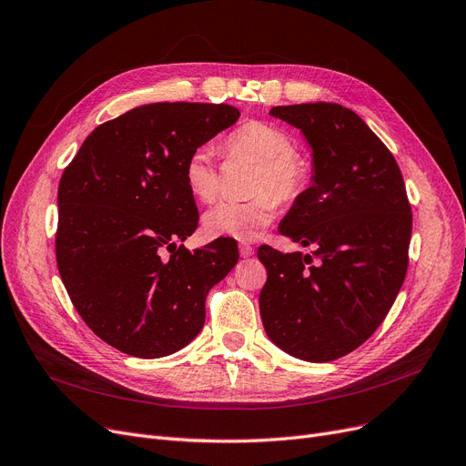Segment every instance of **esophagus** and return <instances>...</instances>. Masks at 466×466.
I'll use <instances>...</instances> for the list:
<instances>
[{
  "mask_svg": "<svg viewBox=\"0 0 466 466\" xmlns=\"http://www.w3.org/2000/svg\"><path fill=\"white\" fill-rule=\"evenodd\" d=\"M238 252L243 258H252L254 256V248L250 245H238Z\"/></svg>",
  "mask_w": 466,
  "mask_h": 466,
  "instance_id": "obj_1",
  "label": "esophagus"
}]
</instances>
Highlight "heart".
Returning a JSON list of instances; mask_svg holds the SVG:
<instances>
[{
  "label": "heart",
  "instance_id": "heart-1",
  "mask_svg": "<svg viewBox=\"0 0 466 466\" xmlns=\"http://www.w3.org/2000/svg\"><path fill=\"white\" fill-rule=\"evenodd\" d=\"M229 155H245L259 162L250 200H219L202 216L210 237L254 240L262 235L275 216V199L294 200L306 187L309 170L306 160L294 153L292 137L285 129L266 122H247L228 139ZM185 185L198 200L210 202L219 191V174L214 151L197 147L185 160Z\"/></svg>",
  "mask_w": 466,
  "mask_h": 466
}]
</instances>
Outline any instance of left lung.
Returning <instances> with one entry per match:
<instances>
[{
    "mask_svg": "<svg viewBox=\"0 0 466 466\" xmlns=\"http://www.w3.org/2000/svg\"><path fill=\"white\" fill-rule=\"evenodd\" d=\"M311 148V185L279 233L311 247L283 254L259 247L268 269L259 315L289 356L327 363L361 346L403 285L411 207L398 164L353 110L339 103L273 106Z\"/></svg>",
    "mask_w": 466,
    "mask_h": 466,
    "instance_id": "obj_1",
    "label": "left lung"
}]
</instances>
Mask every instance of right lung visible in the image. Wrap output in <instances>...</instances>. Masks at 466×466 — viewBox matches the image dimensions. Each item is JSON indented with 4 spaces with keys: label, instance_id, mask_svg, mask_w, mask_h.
Segmentation results:
<instances>
[{
    "label": "right lung",
    "instance_id": "obj_1",
    "mask_svg": "<svg viewBox=\"0 0 466 466\" xmlns=\"http://www.w3.org/2000/svg\"><path fill=\"white\" fill-rule=\"evenodd\" d=\"M238 116L223 103L136 106L93 129L61 177L63 285L86 325L127 356L157 360L187 346L210 289L237 264L231 238L193 252L177 240L198 223L185 160Z\"/></svg>",
    "mask_w": 466,
    "mask_h": 466
}]
</instances>
